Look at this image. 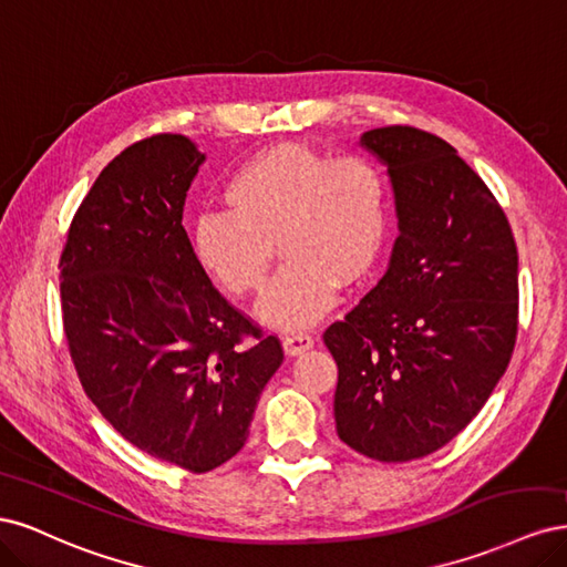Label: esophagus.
I'll use <instances>...</instances> for the list:
<instances>
[{"label":"esophagus","instance_id":"34e87169","mask_svg":"<svg viewBox=\"0 0 567 567\" xmlns=\"http://www.w3.org/2000/svg\"><path fill=\"white\" fill-rule=\"evenodd\" d=\"M312 346H315V340H312V336H307V333H290V336L284 338V352L288 357H298V354L310 350Z\"/></svg>","mask_w":567,"mask_h":567}]
</instances>
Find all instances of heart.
<instances>
[{
    "label": "heart",
    "instance_id": "heart-1",
    "mask_svg": "<svg viewBox=\"0 0 567 567\" xmlns=\"http://www.w3.org/2000/svg\"><path fill=\"white\" fill-rule=\"evenodd\" d=\"M227 210L196 219L203 271L234 298L265 286L274 241L286 257L257 305L279 331L310 329L375 267L388 236V184L364 156L329 158L296 142L271 144L238 165L221 188Z\"/></svg>",
    "mask_w": 567,
    "mask_h": 567
}]
</instances>
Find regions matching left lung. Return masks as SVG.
Returning a JSON list of instances; mask_svg holds the SVG:
<instances>
[{
    "instance_id": "1",
    "label": "left lung",
    "mask_w": 567,
    "mask_h": 567,
    "mask_svg": "<svg viewBox=\"0 0 567 567\" xmlns=\"http://www.w3.org/2000/svg\"><path fill=\"white\" fill-rule=\"evenodd\" d=\"M359 146L388 167L400 236L383 279L323 333L338 364V437L375 461L454 440L504 375L518 331L508 219L435 134L379 127Z\"/></svg>"
}]
</instances>
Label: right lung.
Returning <instances> with one entry per match:
<instances>
[{"label": "right lung", "mask_w": 567, "mask_h": 567, "mask_svg": "<svg viewBox=\"0 0 567 567\" xmlns=\"http://www.w3.org/2000/svg\"><path fill=\"white\" fill-rule=\"evenodd\" d=\"M203 163L184 134L127 146L84 196L59 265L87 398L136 450L192 473L241 452L284 362L279 338H260L217 293L182 227ZM246 334L258 342L244 347Z\"/></svg>", "instance_id": "right-lung-1"}]
</instances>
